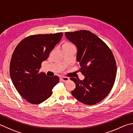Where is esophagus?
Returning a JSON list of instances; mask_svg holds the SVG:
<instances>
[{"label": "esophagus", "mask_w": 133, "mask_h": 133, "mask_svg": "<svg viewBox=\"0 0 133 133\" xmlns=\"http://www.w3.org/2000/svg\"><path fill=\"white\" fill-rule=\"evenodd\" d=\"M61 79L62 81L63 82H66V81H68L69 80V78L68 77H61Z\"/></svg>", "instance_id": "1"}]
</instances>
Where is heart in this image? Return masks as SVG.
I'll return each instance as SVG.
<instances>
[{
  "instance_id": "obj_1",
  "label": "heart",
  "mask_w": 133,
  "mask_h": 133,
  "mask_svg": "<svg viewBox=\"0 0 133 133\" xmlns=\"http://www.w3.org/2000/svg\"><path fill=\"white\" fill-rule=\"evenodd\" d=\"M74 47V45L72 44L70 42H64L62 45V49H66V48H72Z\"/></svg>"
}]
</instances>
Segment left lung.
I'll return each instance as SVG.
<instances>
[{"label": "left lung", "instance_id": "obj_1", "mask_svg": "<svg viewBox=\"0 0 133 133\" xmlns=\"http://www.w3.org/2000/svg\"><path fill=\"white\" fill-rule=\"evenodd\" d=\"M66 37L77 46V61L84 80L70 78L76 87L71 94L80 102L94 105L103 100L112 88L117 67L113 54L107 45L88 30L66 32Z\"/></svg>", "mask_w": 133, "mask_h": 133}]
</instances>
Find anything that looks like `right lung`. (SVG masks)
Returning a JSON list of instances; mask_svg holds the SVG:
<instances>
[{
    "label": "right lung",
    "mask_w": 133,
    "mask_h": 133,
    "mask_svg": "<svg viewBox=\"0 0 133 133\" xmlns=\"http://www.w3.org/2000/svg\"><path fill=\"white\" fill-rule=\"evenodd\" d=\"M63 35L61 32L28 36L14 51L10 62V77L18 92L30 103L38 104L46 100L59 81L57 75L51 77L38 72L42 62L47 59Z\"/></svg>",
    "instance_id": "add662e5"
}]
</instances>
